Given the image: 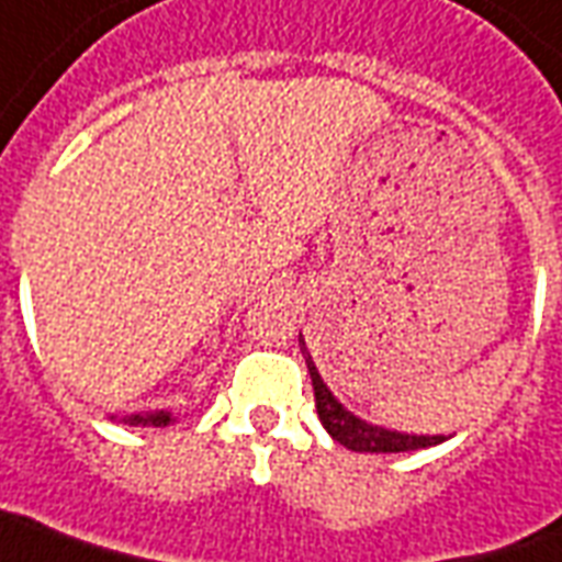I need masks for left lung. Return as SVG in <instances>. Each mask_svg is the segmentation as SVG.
<instances>
[{
    "instance_id": "obj_1",
    "label": "left lung",
    "mask_w": 562,
    "mask_h": 562,
    "mask_svg": "<svg viewBox=\"0 0 562 562\" xmlns=\"http://www.w3.org/2000/svg\"><path fill=\"white\" fill-rule=\"evenodd\" d=\"M305 353V348H302ZM305 363H308V375H312L314 387V405H317V415H321V424L326 427V432L351 448V451L360 453H400V451H417V448H429V445H439L445 441L441 436H405V432H390V429L372 427L360 417H353L351 412L341 408V402L326 390V384L317 375L312 357L305 353Z\"/></svg>"
}]
</instances>
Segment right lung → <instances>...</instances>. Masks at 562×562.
Here are the masks:
<instances>
[{
	"mask_svg": "<svg viewBox=\"0 0 562 562\" xmlns=\"http://www.w3.org/2000/svg\"><path fill=\"white\" fill-rule=\"evenodd\" d=\"M130 424H154V427H166L169 424V415L166 412H160V415H147V417H130Z\"/></svg>",
	"mask_w": 562,
	"mask_h": 562,
	"instance_id": "add662e5",
	"label": "right lung"
}]
</instances>
